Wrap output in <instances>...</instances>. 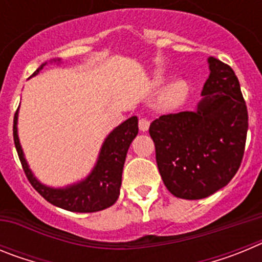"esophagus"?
<instances>
[{"label": "esophagus", "instance_id": "esophagus-1", "mask_svg": "<svg viewBox=\"0 0 262 262\" xmlns=\"http://www.w3.org/2000/svg\"><path fill=\"white\" fill-rule=\"evenodd\" d=\"M148 128H149V120L145 119V118H140L139 119V129L140 131H148Z\"/></svg>", "mask_w": 262, "mask_h": 262}]
</instances>
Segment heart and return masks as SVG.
<instances>
[{
    "mask_svg": "<svg viewBox=\"0 0 262 262\" xmlns=\"http://www.w3.org/2000/svg\"><path fill=\"white\" fill-rule=\"evenodd\" d=\"M163 75L159 73L156 76V82L157 84H163ZM187 94H189V86H187L186 81L176 80L165 88L163 96H161V103H163L164 107H176V106L181 105L184 102Z\"/></svg>",
    "mask_w": 262,
    "mask_h": 262,
    "instance_id": "b5f03b06",
    "label": "heart"
}]
</instances>
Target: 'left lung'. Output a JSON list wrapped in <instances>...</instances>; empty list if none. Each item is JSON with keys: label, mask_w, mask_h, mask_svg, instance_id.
I'll list each match as a JSON object with an SVG mask.
<instances>
[{"label": "left lung", "mask_w": 262, "mask_h": 262, "mask_svg": "<svg viewBox=\"0 0 262 262\" xmlns=\"http://www.w3.org/2000/svg\"><path fill=\"white\" fill-rule=\"evenodd\" d=\"M209 67L196 111L161 115L149 126L164 184L184 200H202L226 186L244 156L248 110L239 80L215 57Z\"/></svg>", "instance_id": "8db88e82"}]
</instances>
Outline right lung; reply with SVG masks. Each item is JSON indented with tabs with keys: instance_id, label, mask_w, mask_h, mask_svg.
Returning <instances> with one entry per match:
<instances>
[{
	"instance_id": "right-lung-1",
	"label": "right lung",
	"mask_w": 262,
	"mask_h": 262,
	"mask_svg": "<svg viewBox=\"0 0 262 262\" xmlns=\"http://www.w3.org/2000/svg\"><path fill=\"white\" fill-rule=\"evenodd\" d=\"M47 62L41 64L32 76L38 75L39 71ZM18 110L14 115L13 136L14 144L17 148L18 157L25 170L27 180L32 187L45 198L47 202L57 206L60 209L73 212H96L105 210L117 202L119 189L122 185V172L127 151L135 136L138 135V118L131 117L122 124L113 129L103 142L98 160L92 173L85 180L75 185H69L62 189H53L46 186L34 177L29 164L23 156L22 147L19 144L17 129Z\"/></svg>"
}]
</instances>
